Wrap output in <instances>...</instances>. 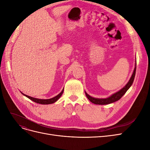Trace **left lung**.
<instances>
[{"instance_id": "1", "label": "left lung", "mask_w": 150, "mask_h": 150, "mask_svg": "<svg viewBox=\"0 0 150 150\" xmlns=\"http://www.w3.org/2000/svg\"><path fill=\"white\" fill-rule=\"evenodd\" d=\"M136 69H137V61L135 62V67L133 71V72L132 75H131V78L128 82L123 88H122L121 89H120L119 91H117L114 94H112L110 96H109L106 98H94L91 96L90 95H89L85 91V94L86 95V96L88 98L89 100L95 104H99V105H104V104H111L114 102H116L117 101H118L119 99H121V98L123 96V95L126 93V92L129 89V88L131 87V85H132L133 81L134 79V77H135V74H136Z\"/></svg>"}]
</instances>
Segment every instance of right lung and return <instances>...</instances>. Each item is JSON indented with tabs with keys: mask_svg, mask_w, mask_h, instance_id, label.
I'll use <instances>...</instances> for the list:
<instances>
[{
	"mask_svg": "<svg viewBox=\"0 0 150 150\" xmlns=\"http://www.w3.org/2000/svg\"><path fill=\"white\" fill-rule=\"evenodd\" d=\"M63 91H64V89L62 90V91L57 94V96H56L55 97L52 98L51 99H38V98H35L33 97H30L29 96H28V95L24 94V93H22L21 92V93L24 95V96H26L27 98H28L29 99H30V100H32L33 101L35 102V103H37L39 104H52L56 102L60 98V97L62 96V94L63 93Z\"/></svg>",
	"mask_w": 150,
	"mask_h": 150,
	"instance_id": "obj_1",
	"label": "right lung"
}]
</instances>
